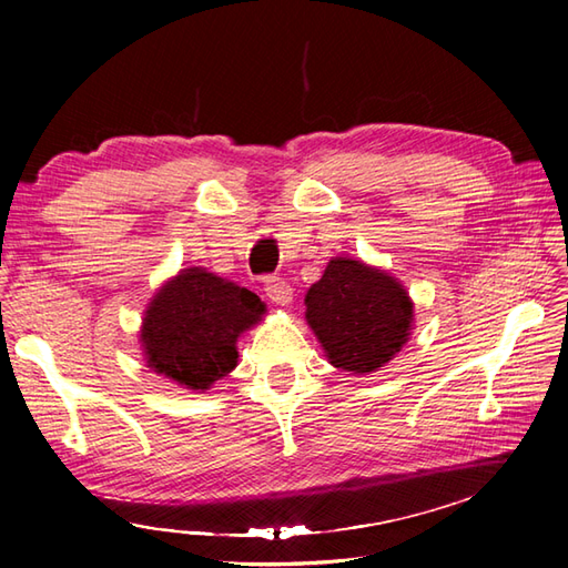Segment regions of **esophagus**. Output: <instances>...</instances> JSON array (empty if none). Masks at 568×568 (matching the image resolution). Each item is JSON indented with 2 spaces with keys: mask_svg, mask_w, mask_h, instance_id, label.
Masks as SVG:
<instances>
[{
  "mask_svg": "<svg viewBox=\"0 0 568 568\" xmlns=\"http://www.w3.org/2000/svg\"><path fill=\"white\" fill-rule=\"evenodd\" d=\"M265 294L274 305H288L291 301H294V288H291V284H286L280 277H270L265 282Z\"/></svg>",
  "mask_w": 568,
  "mask_h": 568,
  "instance_id": "34e87169",
  "label": "esophagus"
}]
</instances>
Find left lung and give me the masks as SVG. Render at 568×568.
Returning a JSON list of instances; mask_svg holds the SVG:
<instances>
[{
  "label": "left lung",
  "mask_w": 568,
  "mask_h": 568,
  "mask_svg": "<svg viewBox=\"0 0 568 568\" xmlns=\"http://www.w3.org/2000/svg\"><path fill=\"white\" fill-rule=\"evenodd\" d=\"M305 322L329 365L365 376L403 351L415 329V303L388 270L336 255L307 288Z\"/></svg>",
  "instance_id": "left-lung-1"
}]
</instances>
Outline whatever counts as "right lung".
<instances>
[{
	"label": "right lung",
	"mask_w": 568,
	"mask_h": 568,
	"mask_svg": "<svg viewBox=\"0 0 568 568\" xmlns=\"http://www.w3.org/2000/svg\"><path fill=\"white\" fill-rule=\"evenodd\" d=\"M265 303L205 267H184L151 296L140 329L146 367L205 393L239 363L236 341L261 324Z\"/></svg>",
	"instance_id": "1"
}]
</instances>
